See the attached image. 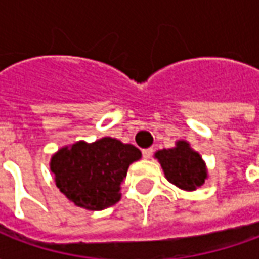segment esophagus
<instances>
[{"label":"esophagus","mask_w":259,"mask_h":259,"mask_svg":"<svg viewBox=\"0 0 259 259\" xmlns=\"http://www.w3.org/2000/svg\"><path fill=\"white\" fill-rule=\"evenodd\" d=\"M152 154H154L152 148H144L143 150V158H146V159H150L152 157Z\"/></svg>","instance_id":"1"}]
</instances>
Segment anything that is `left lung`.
<instances>
[{
	"label": "left lung",
	"mask_w": 259,
	"mask_h": 259,
	"mask_svg": "<svg viewBox=\"0 0 259 259\" xmlns=\"http://www.w3.org/2000/svg\"><path fill=\"white\" fill-rule=\"evenodd\" d=\"M161 162L166 179L183 190L193 191L200 187L206 178V170L200 154L191 150L186 141H179L170 150L155 154Z\"/></svg>",
	"instance_id": "left-lung-1"
}]
</instances>
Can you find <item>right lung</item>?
<instances>
[{
    "label": "right lung",
    "instance_id": "1",
    "mask_svg": "<svg viewBox=\"0 0 259 259\" xmlns=\"http://www.w3.org/2000/svg\"><path fill=\"white\" fill-rule=\"evenodd\" d=\"M140 157L135 146L104 137L93 144L79 141L59 150L51 159V170L69 200L85 209L100 211L118 202L127 168Z\"/></svg>",
    "mask_w": 259,
    "mask_h": 259
}]
</instances>
